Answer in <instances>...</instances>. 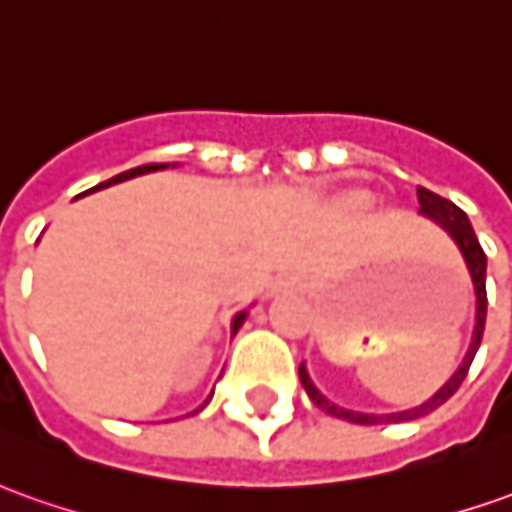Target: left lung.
<instances>
[{"instance_id": "1", "label": "left lung", "mask_w": 512, "mask_h": 512, "mask_svg": "<svg viewBox=\"0 0 512 512\" xmlns=\"http://www.w3.org/2000/svg\"><path fill=\"white\" fill-rule=\"evenodd\" d=\"M418 203H421V211H424L426 217H432L435 222H440L446 231L451 234V239L457 242V248L463 253L465 264H468V273H471V281H474V292H477V326H474V340H471V348H468V354H465L463 365L460 370L451 376L449 382L440 387L435 396L429 398L426 404L421 407H415V410H404V412H393V415H362V412H351L343 410V407H334L329 398H323V393L317 390L312 379H309V373L306 368H298V376H301L303 390H306V396L315 401V407H320L323 412H329L334 418H343L348 424H401V421H415V418H424L429 412H435L440 404H446L457 390H460V384L465 382V376H468V368H471V362L477 357V348L482 343V331H485V317H488V292H485V270H488V259H485V250L479 245L477 234H474V228H471V222L465 217V211L460 206H454L451 200L446 197L435 195V192H429L424 186H418Z\"/></svg>"}]
</instances>
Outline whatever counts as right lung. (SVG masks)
I'll return each instance as SVG.
<instances>
[{
	"label": "right lung",
	"instance_id": "add662e5",
	"mask_svg": "<svg viewBox=\"0 0 512 512\" xmlns=\"http://www.w3.org/2000/svg\"><path fill=\"white\" fill-rule=\"evenodd\" d=\"M158 167H164V164H142V167L128 169V172H122V175H116V178H111V181L100 183V186H111V183L128 181V178H133V175H142V172H153V169H158ZM100 186H97V189H100ZM242 320H245V312H242V315H236V320H234V331L239 329V326H242Z\"/></svg>",
	"mask_w": 512,
	"mask_h": 512
}]
</instances>
